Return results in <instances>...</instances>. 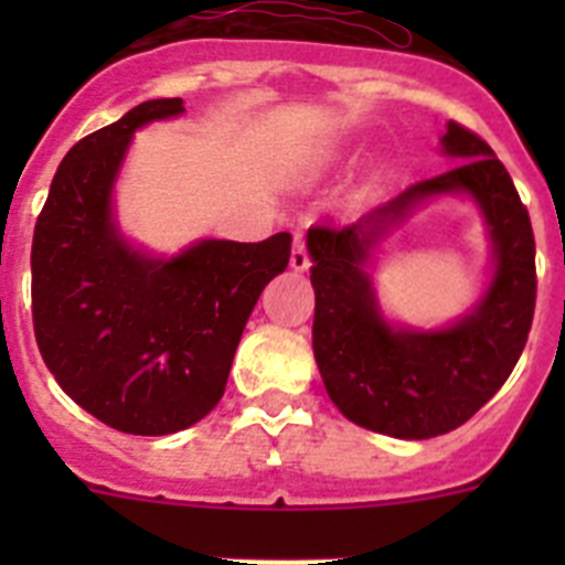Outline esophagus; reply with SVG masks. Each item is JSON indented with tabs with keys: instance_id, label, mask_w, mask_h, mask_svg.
Instances as JSON below:
<instances>
[{
	"instance_id": "obj_1",
	"label": "esophagus",
	"mask_w": 565,
	"mask_h": 565,
	"mask_svg": "<svg viewBox=\"0 0 565 565\" xmlns=\"http://www.w3.org/2000/svg\"><path fill=\"white\" fill-rule=\"evenodd\" d=\"M311 259H308L306 252V239H302V232H294V248H291V268L294 271H308Z\"/></svg>"
}]
</instances>
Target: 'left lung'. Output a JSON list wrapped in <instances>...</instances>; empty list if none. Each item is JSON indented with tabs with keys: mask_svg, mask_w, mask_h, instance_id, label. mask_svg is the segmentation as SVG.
Segmentation results:
<instances>
[{
	"mask_svg": "<svg viewBox=\"0 0 565 565\" xmlns=\"http://www.w3.org/2000/svg\"><path fill=\"white\" fill-rule=\"evenodd\" d=\"M441 154L450 172L413 183L398 198L344 228L313 226V356L326 391L344 418L382 436H441L476 416L501 391L526 344L535 313V234L515 183L476 132L450 121ZM467 193L493 246V274L476 307L450 327H398L381 313L372 254L427 202Z\"/></svg>",
	"mask_w": 565,
	"mask_h": 565,
	"instance_id": "8db88e82",
	"label": "left lung"
}]
</instances>
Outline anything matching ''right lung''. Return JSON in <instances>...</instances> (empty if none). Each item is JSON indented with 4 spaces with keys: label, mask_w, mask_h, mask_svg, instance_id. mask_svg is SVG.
<instances>
[{
    "label": "right lung",
    "mask_w": 565,
    "mask_h": 565,
    "mask_svg": "<svg viewBox=\"0 0 565 565\" xmlns=\"http://www.w3.org/2000/svg\"><path fill=\"white\" fill-rule=\"evenodd\" d=\"M181 113V98L143 102L70 149L30 252L47 371L89 416L132 436H169L214 411L259 294L291 257L288 232L198 239L172 257L124 237L113 192L135 129Z\"/></svg>",
    "instance_id": "right-lung-1"
}]
</instances>
